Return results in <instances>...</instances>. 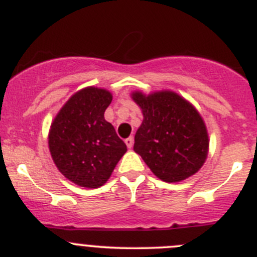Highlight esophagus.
Segmentation results:
<instances>
[{"label":"esophagus","instance_id":"esophagus-1","mask_svg":"<svg viewBox=\"0 0 257 257\" xmlns=\"http://www.w3.org/2000/svg\"><path fill=\"white\" fill-rule=\"evenodd\" d=\"M133 143H134V139L132 138V137H129V138L125 139V144H126V147L129 148V149H131V148L133 147Z\"/></svg>","mask_w":257,"mask_h":257}]
</instances>
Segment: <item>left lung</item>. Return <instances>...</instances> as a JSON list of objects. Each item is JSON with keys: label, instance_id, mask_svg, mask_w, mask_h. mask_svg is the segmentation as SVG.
I'll return each instance as SVG.
<instances>
[{"label": "left lung", "instance_id": "left-lung-1", "mask_svg": "<svg viewBox=\"0 0 257 257\" xmlns=\"http://www.w3.org/2000/svg\"><path fill=\"white\" fill-rule=\"evenodd\" d=\"M132 99L143 113L134 152L153 174L167 183H178L198 173L208 158L209 136L196 108L173 90L149 94L136 90Z\"/></svg>", "mask_w": 257, "mask_h": 257}]
</instances>
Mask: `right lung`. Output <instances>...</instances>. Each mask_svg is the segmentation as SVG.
I'll list each match as a JSON object with an SVG mask.
<instances>
[{"instance_id":"right-lung-1","label":"right lung","mask_w":257,"mask_h":257,"mask_svg":"<svg viewBox=\"0 0 257 257\" xmlns=\"http://www.w3.org/2000/svg\"><path fill=\"white\" fill-rule=\"evenodd\" d=\"M112 99L104 88H83L64 103L51 124L48 147L57 169L83 188L104 185L126 152L104 119Z\"/></svg>"}]
</instances>
